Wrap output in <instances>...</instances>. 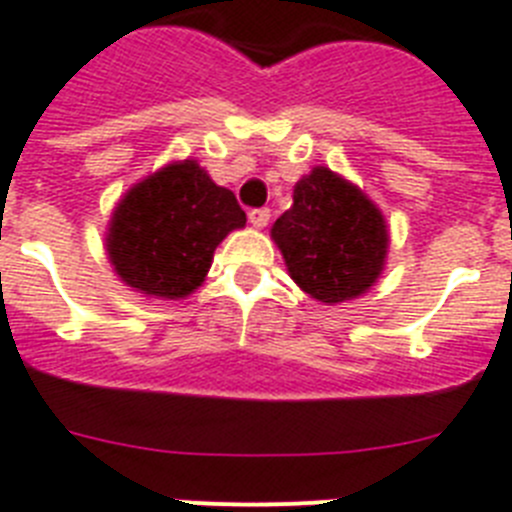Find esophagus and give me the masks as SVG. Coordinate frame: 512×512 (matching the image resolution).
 Returning a JSON list of instances; mask_svg holds the SVG:
<instances>
[{
	"instance_id": "1",
	"label": "esophagus",
	"mask_w": 512,
	"mask_h": 512,
	"mask_svg": "<svg viewBox=\"0 0 512 512\" xmlns=\"http://www.w3.org/2000/svg\"><path fill=\"white\" fill-rule=\"evenodd\" d=\"M269 217H272V211L269 209H251L248 211V222H251L253 227H266L269 225Z\"/></svg>"
}]
</instances>
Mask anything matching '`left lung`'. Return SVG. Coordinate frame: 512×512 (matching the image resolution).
<instances>
[{
	"instance_id": "left-lung-1",
	"label": "left lung",
	"mask_w": 512,
	"mask_h": 512,
	"mask_svg": "<svg viewBox=\"0 0 512 512\" xmlns=\"http://www.w3.org/2000/svg\"><path fill=\"white\" fill-rule=\"evenodd\" d=\"M272 238L295 285L327 306L366 293L390 248L382 211L327 167L295 183L293 206L274 222Z\"/></svg>"
}]
</instances>
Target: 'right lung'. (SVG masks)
<instances>
[{
	"mask_svg": "<svg viewBox=\"0 0 512 512\" xmlns=\"http://www.w3.org/2000/svg\"><path fill=\"white\" fill-rule=\"evenodd\" d=\"M243 225L235 193L185 159L125 193L109 222L107 253L125 285L177 301L204 282L219 243Z\"/></svg>",
	"mask_w": 512,
	"mask_h": 512,
	"instance_id": "add662e5",
	"label": "right lung"
}]
</instances>
